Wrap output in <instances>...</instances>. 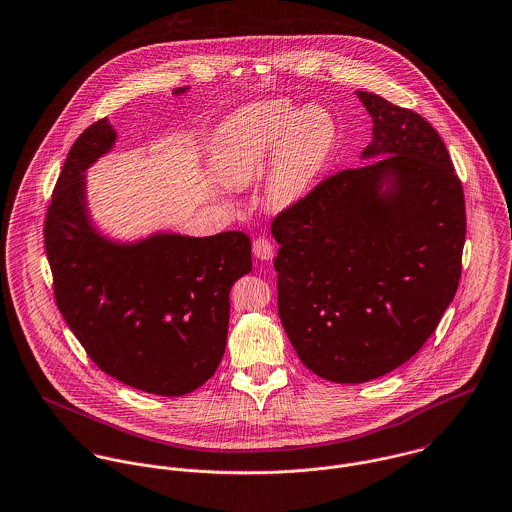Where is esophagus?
<instances>
[{"label":"esophagus","instance_id":"1","mask_svg":"<svg viewBox=\"0 0 512 512\" xmlns=\"http://www.w3.org/2000/svg\"><path fill=\"white\" fill-rule=\"evenodd\" d=\"M252 252L260 260H272L274 258V242L270 238H266V236H258L252 242Z\"/></svg>","mask_w":512,"mask_h":512}]
</instances>
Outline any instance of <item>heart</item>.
Returning <instances> with one entry per match:
<instances>
[{"instance_id": "heart-1", "label": "heart", "mask_w": 512, "mask_h": 512, "mask_svg": "<svg viewBox=\"0 0 512 512\" xmlns=\"http://www.w3.org/2000/svg\"><path fill=\"white\" fill-rule=\"evenodd\" d=\"M336 123L321 105L295 111L285 101H262L244 107L221 131L213 162L231 184L258 178L270 156L264 197L285 209L309 195L332 156Z\"/></svg>"}]
</instances>
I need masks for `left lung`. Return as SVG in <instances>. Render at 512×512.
<instances>
[{"mask_svg": "<svg viewBox=\"0 0 512 512\" xmlns=\"http://www.w3.org/2000/svg\"><path fill=\"white\" fill-rule=\"evenodd\" d=\"M373 119L360 168L272 221L278 311L299 360L366 383L411 360L452 303L465 242L462 182L419 113L356 92Z\"/></svg>", "mask_w": 512, "mask_h": 512, "instance_id": "left-lung-1", "label": "left lung"}]
</instances>
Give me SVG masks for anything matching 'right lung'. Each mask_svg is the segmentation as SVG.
Listing matches in <instances>:
<instances>
[{
	"mask_svg": "<svg viewBox=\"0 0 512 512\" xmlns=\"http://www.w3.org/2000/svg\"><path fill=\"white\" fill-rule=\"evenodd\" d=\"M115 139L107 119L90 125L54 186L45 219L54 299L101 372L146 393L180 397L221 364L229 293L252 270L250 238L240 231L158 233L121 244L101 236L90 221L84 172Z\"/></svg>",
	"mask_w": 512,
	"mask_h": 512,
	"instance_id": "1",
	"label": "right lung"
}]
</instances>
